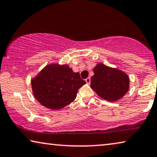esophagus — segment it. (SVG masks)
<instances>
[{"mask_svg":"<svg viewBox=\"0 0 157 157\" xmlns=\"http://www.w3.org/2000/svg\"><path fill=\"white\" fill-rule=\"evenodd\" d=\"M85 81H86V84H90V82H91V79H90V78H86V79H85Z\"/></svg>","mask_w":157,"mask_h":157,"instance_id":"1","label":"esophagus"}]
</instances>
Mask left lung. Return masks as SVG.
<instances>
[{
  "label": "left lung",
  "instance_id": "obj_1",
  "mask_svg": "<svg viewBox=\"0 0 157 157\" xmlns=\"http://www.w3.org/2000/svg\"><path fill=\"white\" fill-rule=\"evenodd\" d=\"M91 87L101 97L108 101H115L127 93L129 78L123 71L98 63L94 68Z\"/></svg>",
  "mask_w": 157,
  "mask_h": 157
}]
</instances>
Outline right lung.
I'll list each match as a JSON object with an SVG mask.
<instances>
[{"label": "right lung", "instance_id": "1", "mask_svg": "<svg viewBox=\"0 0 157 157\" xmlns=\"http://www.w3.org/2000/svg\"><path fill=\"white\" fill-rule=\"evenodd\" d=\"M84 84L79 73H74L68 65L59 64L45 66L31 80L34 96L52 110H59L72 103Z\"/></svg>", "mask_w": 157, "mask_h": 157}]
</instances>
